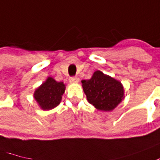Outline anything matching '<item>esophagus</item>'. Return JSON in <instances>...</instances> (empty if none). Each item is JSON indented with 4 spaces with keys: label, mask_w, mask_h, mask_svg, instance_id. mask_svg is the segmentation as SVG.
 I'll use <instances>...</instances> for the list:
<instances>
[{
    "label": "esophagus",
    "mask_w": 160,
    "mask_h": 160,
    "mask_svg": "<svg viewBox=\"0 0 160 160\" xmlns=\"http://www.w3.org/2000/svg\"><path fill=\"white\" fill-rule=\"evenodd\" d=\"M69 81L71 83H78L79 82V78L78 77H71L69 79Z\"/></svg>",
    "instance_id": "esophagus-1"
}]
</instances>
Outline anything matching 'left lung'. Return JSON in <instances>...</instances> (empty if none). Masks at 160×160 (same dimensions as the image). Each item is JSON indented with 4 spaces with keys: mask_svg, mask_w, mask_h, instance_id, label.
Masks as SVG:
<instances>
[{
    "mask_svg": "<svg viewBox=\"0 0 160 160\" xmlns=\"http://www.w3.org/2000/svg\"><path fill=\"white\" fill-rule=\"evenodd\" d=\"M89 103L103 112L112 111L124 98V88L120 81L100 71H96L89 80L81 81Z\"/></svg>",
    "mask_w": 160,
    "mask_h": 160,
    "instance_id": "8db88e82",
    "label": "left lung"
}]
</instances>
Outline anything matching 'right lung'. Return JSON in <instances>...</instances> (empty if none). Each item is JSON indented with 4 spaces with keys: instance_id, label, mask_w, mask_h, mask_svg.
Segmentation results:
<instances>
[{
    "instance_id": "obj_1",
    "label": "right lung",
    "mask_w": 160,
    "mask_h": 160,
    "mask_svg": "<svg viewBox=\"0 0 160 160\" xmlns=\"http://www.w3.org/2000/svg\"><path fill=\"white\" fill-rule=\"evenodd\" d=\"M65 90L63 82H58L48 77L34 92V99L42 110H51L57 107L62 100Z\"/></svg>"
}]
</instances>
